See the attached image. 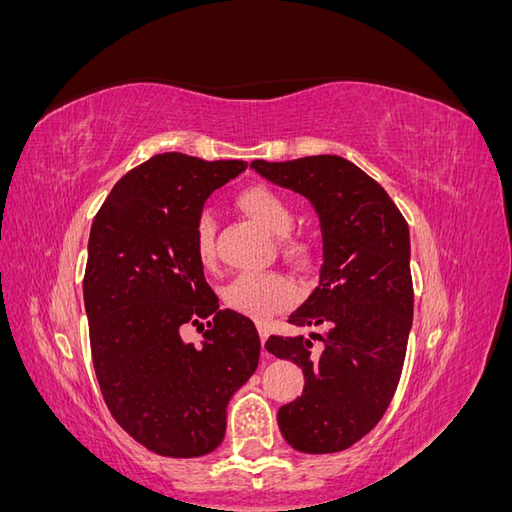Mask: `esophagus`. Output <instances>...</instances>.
I'll list each match as a JSON object with an SVG mask.
<instances>
[{"label":"esophagus","mask_w":512,"mask_h":512,"mask_svg":"<svg viewBox=\"0 0 512 512\" xmlns=\"http://www.w3.org/2000/svg\"><path fill=\"white\" fill-rule=\"evenodd\" d=\"M258 335H260V342L262 344H265L267 342V337H269V329H267V324H258ZM262 356H269V352L265 350V348H262Z\"/></svg>","instance_id":"obj_1"}]
</instances>
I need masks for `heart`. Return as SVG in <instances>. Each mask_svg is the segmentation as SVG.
<instances>
[{
	"label": "heart",
	"mask_w": 512,
	"mask_h": 512,
	"mask_svg": "<svg viewBox=\"0 0 512 512\" xmlns=\"http://www.w3.org/2000/svg\"><path fill=\"white\" fill-rule=\"evenodd\" d=\"M239 207L269 235L284 237L292 228L294 213L288 200L267 185H252L239 194ZM215 222L211 211L198 215L194 228V250L203 265H211L215 258ZM312 243L305 239H292L284 245V252L294 262H307L312 258ZM224 301L237 312L265 320L282 312L294 301V286L280 273L245 271L232 280L224 290Z\"/></svg>",
	"instance_id": "b5f03b06"
}]
</instances>
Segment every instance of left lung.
Returning <instances> with one entry per match:
<instances>
[{
    "label": "left lung",
    "instance_id": "left-lung-1",
    "mask_svg": "<svg viewBox=\"0 0 512 512\" xmlns=\"http://www.w3.org/2000/svg\"><path fill=\"white\" fill-rule=\"evenodd\" d=\"M258 175L305 196L318 213V286L288 316L309 337L271 335L265 348L297 363L301 397L277 410L284 440L301 453H337L378 425L395 395L412 329L410 230L391 196L339 156L254 160ZM323 350L311 352V339Z\"/></svg>",
    "mask_w": 512,
    "mask_h": 512
}]
</instances>
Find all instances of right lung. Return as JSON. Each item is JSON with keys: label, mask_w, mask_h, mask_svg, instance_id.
I'll return each mask as SVG.
<instances>
[{"label": "right lung", "mask_w": 512, "mask_h": 512, "mask_svg": "<svg viewBox=\"0 0 512 512\" xmlns=\"http://www.w3.org/2000/svg\"><path fill=\"white\" fill-rule=\"evenodd\" d=\"M245 166L160 153L115 183L91 224L83 299L100 391L115 421L164 457L215 451L230 397L258 367L254 322L220 309L194 250L205 200ZM183 323L204 331L200 347L182 342Z\"/></svg>", "instance_id": "add662e5"}]
</instances>
